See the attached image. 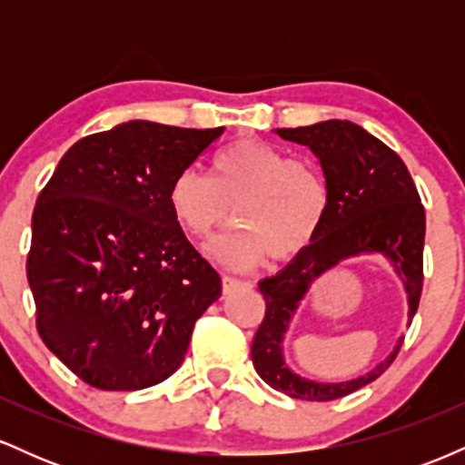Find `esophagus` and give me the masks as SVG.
Here are the masks:
<instances>
[{"label":"esophagus","mask_w":465,"mask_h":465,"mask_svg":"<svg viewBox=\"0 0 465 465\" xmlns=\"http://www.w3.org/2000/svg\"><path fill=\"white\" fill-rule=\"evenodd\" d=\"M251 286H253L251 282L238 280V277H232V275H223V292H225V295L233 292L236 288H251Z\"/></svg>","instance_id":"1"}]
</instances>
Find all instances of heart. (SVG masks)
I'll list each match as a JSON object with an SVG mask.
<instances>
[{"instance_id": "obj_1", "label": "heart", "mask_w": 465, "mask_h": 465, "mask_svg": "<svg viewBox=\"0 0 465 465\" xmlns=\"http://www.w3.org/2000/svg\"><path fill=\"white\" fill-rule=\"evenodd\" d=\"M168 207L192 240L212 238L232 218L238 227L210 244L212 258L247 271L266 255L288 262L312 244L330 210L322 165L291 157L260 140H236L214 153L210 177L181 170L168 185Z\"/></svg>"}]
</instances>
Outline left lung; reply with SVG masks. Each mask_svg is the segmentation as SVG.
Segmentation results:
<instances>
[{
  "label": "left lung",
  "mask_w": 465,
  "mask_h": 465,
  "mask_svg": "<svg viewBox=\"0 0 465 465\" xmlns=\"http://www.w3.org/2000/svg\"><path fill=\"white\" fill-rule=\"evenodd\" d=\"M288 142L317 154L330 183V210L312 244L277 275L264 277L258 288L266 311L251 343V359L260 378L291 398L328 402L350 396L389 370L400 345L381 365L348 382H314L288 370L282 339L308 288L341 260L359 253H382L396 266L409 295V322L420 306L424 284L426 214L407 165L387 143L348 120H328L312 126L277 129Z\"/></svg>",
  "instance_id": "1"
}]
</instances>
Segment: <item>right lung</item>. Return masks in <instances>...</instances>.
Masks as SVG:
<instances>
[{"instance_id": "right-lung-1", "label": "right lung", "mask_w": 465, "mask_h": 465, "mask_svg": "<svg viewBox=\"0 0 465 465\" xmlns=\"http://www.w3.org/2000/svg\"><path fill=\"white\" fill-rule=\"evenodd\" d=\"M223 135L133 120L63 154L32 214L36 330L80 381L135 391L165 381L221 275L190 244L168 185Z\"/></svg>"}]
</instances>
